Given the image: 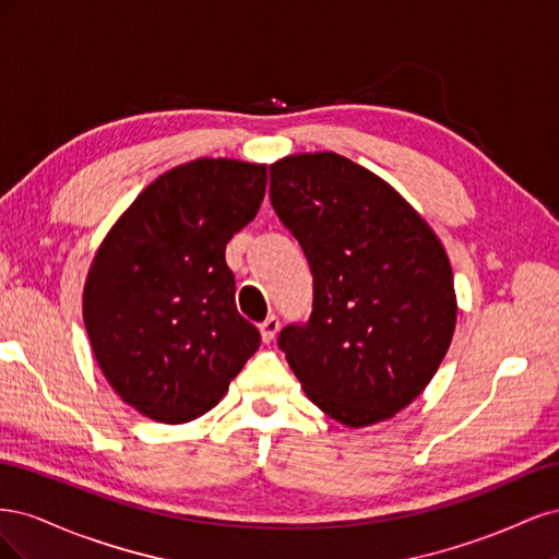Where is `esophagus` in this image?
I'll use <instances>...</instances> for the list:
<instances>
[{
    "mask_svg": "<svg viewBox=\"0 0 559 559\" xmlns=\"http://www.w3.org/2000/svg\"><path fill=\"white\" fill-rule=\"evenodd\" d=\"M259 329H261L263 343H273V341H275V335H277V331H280V319H277L275 314H270Z\"/></svg>",
    "mask_w": 559,
    "mask_h": 559,
    "instance_id": "obj_1",
    "label": "esophagus"
}]
</instances>
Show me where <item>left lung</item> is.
I'll use <instances>...</instances> for the list:
<instances>
[{
    "label": "left lung",
    "instance_id": "left-lung-1",
    "mask_svg": "<svg viewBox=\"0 0 559 559\" xmlns=\"http://www.w3.org/2000/svg\"><path fill=\"white\" fill-rule=\"evenodd\" d=\"M270 202L312 273V312L277 345L317 408L376 425L421 394L456 319L448 253L408 202L337 154L270 165Z\"/></svg>",
    "mask_w": 559,
    "mask_h": 559
}]
</instances>
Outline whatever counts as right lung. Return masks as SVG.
<instances>
[{"label": "right lung", "instance_id": "right-lung-1", "mask_svg": "<svg viewBox=\"0 0 559 559\" xmlns=\"http://www.w3.org/2000/svg\"><path fill=\"white\" fill-rule=\"evenodd\" d=\"M265 165L198 158L132 202L83 292L95 359L126 403L183 425L212 411L261 345L235 306L226 245L257 216Z\"/></svg>", "mask_w": 559, "mask_h": 559}]
</instances>
